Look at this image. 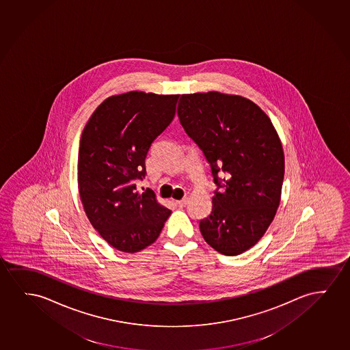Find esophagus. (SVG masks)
I'll use <instances>...</instances> for the list:
<instances>
[{
	"instance_id": "1",
	"label": "esophagus",
	"mask_w": 350,
	"mask_h": 350,
	"mask_svg": "<svg viewBox=\"0 0 350 350\" xmlns=\"http://www.w3.org/2000/svg\"><path fill=\"white\" fill-rule=\"evenodd\" d=\"M187 198H183V199H181V200H178V202H176V205H178V207H183L187 205Z\"/></svg>"
}]
</instances>
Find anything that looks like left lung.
<instances>
[{
	"mask_svg": "<svg viewBox=\"0 0 350 350\" xmlns=\"http://www.w3.org/2000/svg\"><path fill=\"white\" fill-rule=\"evenodd\" d=\"M180 123L197 144L216 183L205 241L224 256L254 246L276 215L284 154L270 118L250 99L219 92L183 94Z\"/></svg>",
	"mask_w": 350,
	"mask_h": 350,
	"instance_id": "8db88e82",
	"label": "left lung"
}]
</instances>
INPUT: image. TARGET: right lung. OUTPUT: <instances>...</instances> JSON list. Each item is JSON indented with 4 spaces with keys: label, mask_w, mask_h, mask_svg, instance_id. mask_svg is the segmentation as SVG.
I'll return each mask as SVG.
<instances>
[{
    "label": "right lung",
    "mask_w": 350,
    "mask_h": 350,
    "mask_svg": "<svg viewBox=\"0 0 350 350\" xmlns=\"http://www.w3.org/2000/svg\"><path fill=\"white\" fill-rule=\"evenodd\" d=\"M178 94L132 91L105 99L85 126L78 158L80 199L110 246L135 253L157 240L172 211L151 189L137 193L145 159L175 118Z\"/></svg>",
    "instance_id": "1"
}]
</instances>
